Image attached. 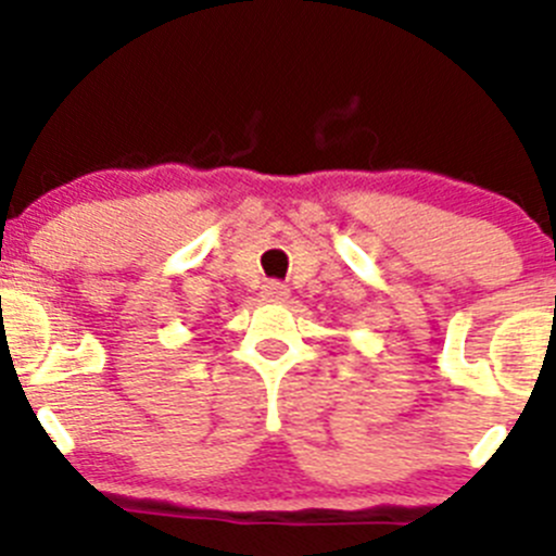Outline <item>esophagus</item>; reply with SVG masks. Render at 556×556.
I'll return each mask as SVG.
<instances>
[{
    "label": "esophagus",
    "instance_id": "1",
    "mask_svg": "<svg viewBox=\"0 0 556 556\" xmlns=\"http://www.w3.org/2000/svg\"><path fill=\"white\" fill-rule=\"evenodd\" d=\"M263 299H266V301H285V299H288V285L271 279V282L263 285Z\"/></svg>",
    "mask_w": 556,
    "mask_h": 556
}]
</instances>
